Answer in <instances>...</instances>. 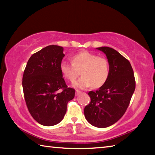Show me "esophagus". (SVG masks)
Instances as JSON below:
<instances>
[{
	"mask_svg": "<svg viewBox=\"0 0 155 155\" xmlns=\"http://www.w3.org/2000/svg\"><path fill=\"white\" fill-rule=\"evenodd\" d=\"M81 93V91L79 90H76V92H75V96H78V94H80Z\"/></svg>",
	"mask_w": 155,
	"mask_h": 155,
	"instance_id": "esophagus-1",
	"label": "esophagus"
}]
</instances>
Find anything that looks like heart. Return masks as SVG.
Returning <instances> with one entry per match:
<instances>
[{
    "mask_svg": "<svg viewBox=\"0 0 155 155\" xmlns=\"http://www.w3.org/2000/svg\"><path fill=\"white\" fill-rule=\"evenodd\" d=\"M62 75L73 82L81 74L79 79L73 83L76 88L85 89L92 85L98 88L107 82L110 74L108 59L88 51L79 52L72 57V63L62 61L59 65Z\"/></svg>",
    "mask_w": 155,
    "mask_h": 155,
    "instance_id": "b5f03b06",
    "label": "heart"
}]
</instances>
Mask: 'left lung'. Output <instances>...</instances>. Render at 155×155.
<instances>
[{
	"label": "left lung",
	"instance_id": "left-lung-1",
	"mask_svg": "<svg viewBox=\"0 0 155 155\" xmlns=\"http://www.w3.org/2000/svg\"><path fill=\"white\" fill-rule=\"evenodd\" d=\"M96 49L106 54L110 74L103 86L88 93L91 102L84 109V115L91 125L106 128L118 121L127 111L135 89V80L130 62L121 54L107 46Z\"/></svg>",
	"mask_w": 155,
	"mask_h": 155
}]
</instances>
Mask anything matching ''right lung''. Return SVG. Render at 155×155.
I'll return each mask as SVG.
<instances>
[{"mask_svg": "<svg viewBox=\"0 0 155 155\" xmlns=\"http://www.w3.org/2000/svg\"><path fill=\"white\" fill-rule=\"evenodd\" d=\"M63 47L51 45L30 57L22 77L26 104L33 119L46 127L57 124L66 113L75 90L68 86L59 65L65 56ZM61 90V92H59Z\"/></svg>", "mask_w": 155, "mask_h": 155, "instance_id": "add662e5", "label": "right lung"}]
</instances>
